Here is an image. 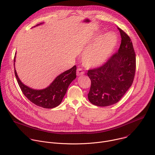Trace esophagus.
I'll return each mask as SVG.
<instances>
[{
  "label": "esophagus",
  "instance_id": "obj_1",
  "mask_svg": "<svg viewBox=\"0 0 155 155\" xmlns=\"http://www.w3.org/2000/svg\"><path fill=\"white\" fill-rule=\"evenodd\" d=\"M84 72L83 71V70L81 69V68H78L77 70V75L78 77L79 76H82L84 75Z\"/></svg>",
  "mask_w": 155,
  "mask_h": 155
}]
</instances>
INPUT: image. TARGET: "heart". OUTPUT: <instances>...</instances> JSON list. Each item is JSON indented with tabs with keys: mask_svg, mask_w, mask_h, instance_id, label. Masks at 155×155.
Segmentation results:
<instances>
[{
	"mask_svg": "<svg viewBox=\"0 0 155 155\" xmlns=\"http://www.w3.org/2000/svg\"><path fill=\"white\" fill-rule=\"evenodd\" d=\"M101 35H96L93 41L97 40ZM118 43L117 36L112 32L102 35L94 45L85 51L83 55L84 64L90 68H96L104 64L112 55Z\"/></svg>",
	"mask_w": 155,
	"mask_h": 155,
	"instance_id": "obj_1",
	"label": "heart"
}]
</instances>
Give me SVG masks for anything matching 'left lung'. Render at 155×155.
<instances>
[{
    "instance_id": "obj_1",
    "label": "left lung",
    "mask_w": 155,
    "mask_h": 155,
    "mask_svg": "<svg viewBox=\"0 0 155 155\" xmlns=\"http://www.w3.org/2000/svg\"><path fill=\"white\" fill-rule=\"evenodd\" d=\"M121 42L118 51L101 67L87 73L91 81L87 97L93 104L106 107L117 103L133 82L136 54L129 37L121 29Z\"/></svg>"
}]
</instances>
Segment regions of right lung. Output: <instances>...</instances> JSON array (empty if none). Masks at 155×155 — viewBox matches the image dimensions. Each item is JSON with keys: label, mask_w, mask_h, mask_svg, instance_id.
I'll use <instances>...</instances> for the list:
<instances>
[{"label": "right lung", "mask_w": 155, "mask_h": 155, "mask_svg": "<svg viewBox=\"0 0 155 155\" xmlns=\"http://www.w3.org/2000/svg\"><path fill=\"white\" fill-rule=\"evenodd\" d=\"M42 24L43 23L34 27ZM15 61L16 54L14 58V66ZM76 70L77 67L74 65L71 69L59 74L48 86L41 90L33 89L22 83L18 76L15 68V74L22 92L31 102L43 108H53L61 103L69 84L76 78Z\"/></svg>", "instance_id": "1"}]
</instances>
